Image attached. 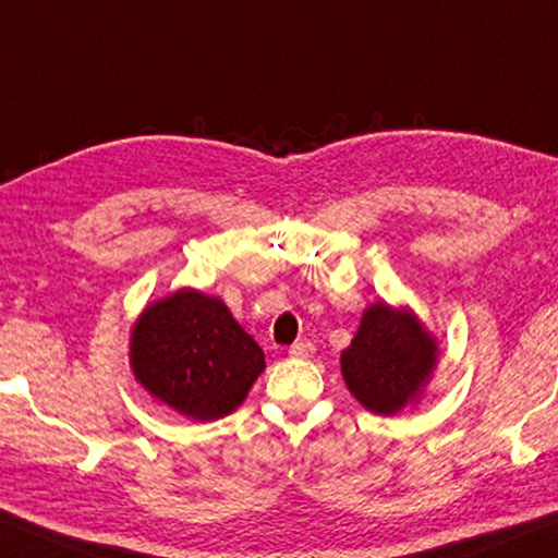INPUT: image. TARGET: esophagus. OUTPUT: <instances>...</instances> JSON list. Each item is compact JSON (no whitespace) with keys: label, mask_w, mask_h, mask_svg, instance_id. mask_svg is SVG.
Wrapping results in <instances>:
<instances>
[{"label":"esophagus","mask_w":558,"mask_h":558,"mask_svg":"<svg viewBox=\"0 0 558 558\" xmlns=\"http://www.w3.org/2000/svg\"><path fill=\"white\" fill-rule=\"evenodd\" d=\"M289 356H294V359L314 356V344H312V341H296V344L289 349Z\"/></svg>","instance_id":"1"}]
</instances>
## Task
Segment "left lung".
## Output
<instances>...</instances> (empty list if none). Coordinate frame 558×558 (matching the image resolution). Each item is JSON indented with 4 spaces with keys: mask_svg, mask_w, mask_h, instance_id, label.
Listing matches in <instances>:
<instances>
[{
    "mask_svg": "<svg viewBox=\"0 0 558 558\" xmlns=\"http://www.w3.org/2000/svg\"><path fill=\"white\" fill-rule=\"evenodd\" d=\"M436 362V337L409 306L374 302L364 308L354 339L341 351V376L364 409L393 416L416 404Z\"/></svg>",
    "mask_w": 558,
    "mask_h": 558,
    "instance_id": "1",
    "label": "left lung"
}]
</instances>
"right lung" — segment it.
I'll use <instances>...</instances> for the list:
<instances>
[{
	"mask_svg": "<svg viewBox=\"0 0 558 558\" xmlns=\"http://www.w3.org/2000/svg\"><path fill=\"white\" fill-rule=\"evenodd\" d=\"M130 366L151 399L194 422H217L236 411L267 368L262 347L229 306L190 287L136 316Z\"/></svg>",
	"mask_w": 558,
	"mask_h": 558,
	"instance_id": "obj_1",
	"label": "right lung"
}]
</instances>
